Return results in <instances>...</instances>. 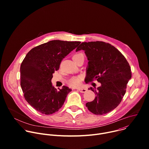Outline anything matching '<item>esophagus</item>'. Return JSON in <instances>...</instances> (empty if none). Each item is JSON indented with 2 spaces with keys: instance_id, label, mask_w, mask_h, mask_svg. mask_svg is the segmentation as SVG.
Wrapping results in <instances>:
<instances>
[{
  "instance_id": "34e87169",
  "label": "esophagus",
  "mask_w": 149,
  "mask_h": 149,
  "mask_svg": "<svg viewBox=\"0 0 149 149\" xmlns=\"http://www.w3.org/2000/svg\"><path fill=\"white\" fill-rule=\"evenodd\" d=\"M77 90L78 91H79L80 92H82V93H84V92H85L86 91V89H85V88H78L77 89Z\"/></svg>"
}]
</instances>
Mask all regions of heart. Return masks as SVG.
I'll return each instance as SVG.
<instances>
[{"label":"heart","instance_id":"b5f03b06","mask_svg":"<svg viewBox=\"0 0 149 149\" xmlns=\"http://www.w3.org/2000/svg\"><path fill=\"white\" fill-rule=\"evenodd\" d=\"M81 57H84V55L81 53H77V54H75L73 57H72V59L74 60V61H75V60L81 58ZM83 78V77L82 75H78V76H77V77H72L71 78L70 81H69V84L70 85H71V86H78L80 83H81V81H82Z\"/></svg>","mask_w":149,"mask_h":149}]
</instances>
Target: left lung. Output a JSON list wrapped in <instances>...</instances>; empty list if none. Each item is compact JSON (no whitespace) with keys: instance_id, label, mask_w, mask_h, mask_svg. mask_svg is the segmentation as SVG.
<instances>
[{"instance_id":"8db88e82","label":"left lung","mask_w":149,"mask_h":149,"mask_svg":"<svg viewBox=\"0 0 149 149\" xmlns=\"http://www.w3.org/2000/svg\"><path fill=\"white\" fill-rule=\"evenodd\" d=\"M83 49L89 60L86 84L97 81L101 86L92 90L94 100L86 104L92 113L107 114L115 109L125 95L127 84L132 77L130 67L124 56L111 44L103 41L82 42L76 52Z\"/></svg>"}]
</instances>
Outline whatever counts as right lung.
<instances>
[{"label":"right lung","mask_w":149,"mask_h":149,"mask_svg":"<svg viewBox=\"0 0 149 149\" xmlns=\"http://www.w3.org/2000/svg\"><path fill=\"white\" fill-rule=\"evenodd\" d=\"M80 43L49 41L32 48L26 56L20 66V85L26 101L38 112L51 115L63 107L72 89L65 86L56 89L52 83L53 74Z\"/></svg>","instance_id":"1"}]
</instances>
